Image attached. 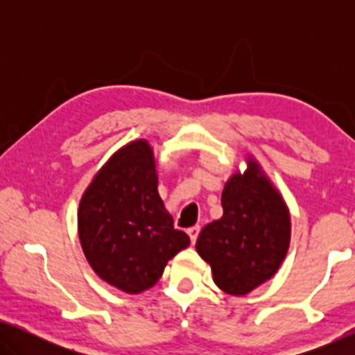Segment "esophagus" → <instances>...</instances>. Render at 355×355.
Masks as SVG:
<instances>
[{"label": "esophagus", "mask_w": 355, "mask_h": 355, "mask_svg": "<svg viewBox=\"0 0 355 355\" xmlns=\"http://www.w3.org/2000/svg\"><path fill=\"white\" fill-rule=\"evenodd\" d=\"M198 232H200V226H192V227H189V230H187V234H189V237H191L192 244H196Z\"/></svg>", "instance_id": "34e87169"}]
</instances>
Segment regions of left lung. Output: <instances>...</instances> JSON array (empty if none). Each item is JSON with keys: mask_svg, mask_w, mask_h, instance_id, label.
<instances>
[{"mask_svg": "<svg viewBox=\"0 0 355 355\" xmlns=\"http://www.w3.org/2000/svg\"><path fill=\"white\" fill-rule=\"evenodd\" d=\"M221 205L223 216L203 227L196 249L211 265L218 288L244 295L270 279L284 260L289 211L254 162L245 174L230 179Z\"/></svg>", "mask_w": 355, "mask_h": 355, "instance_id": "left-lung-1", "label": "left lung"}]
</instances>
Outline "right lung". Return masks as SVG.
Returning a JSON list of instances; mask_svg holds the SVG:
<instances>
[{
  "label": "right lung",
  "mask_w": 355,
  "mask_h": 355,
  "mask_svg": "<svg viewBox=\"0 0 355 355\" xmlns=\"http://www.w3.org/2000/svg\"><path fill=\"white\" fill-rule=\"evenodd\" d=\"M157 182L152 148L137 140L110 158L80 200L87 260L101 279L130 294L152 288L168 260L191 244L174 230Z\"/></svg>",
  "instance_id": "right-lung-1"
}]
</instances>
